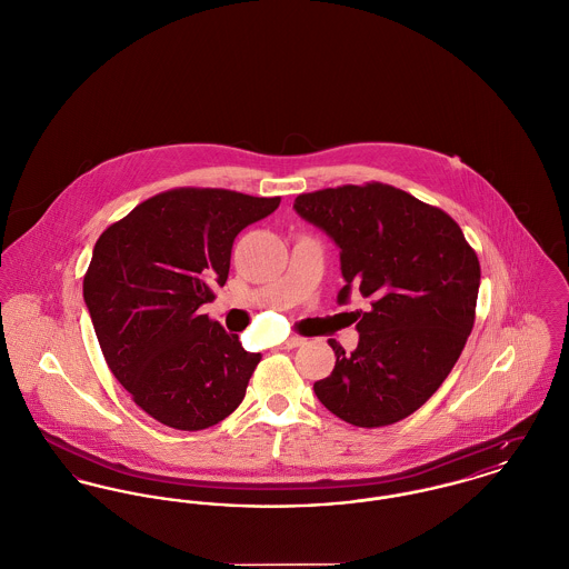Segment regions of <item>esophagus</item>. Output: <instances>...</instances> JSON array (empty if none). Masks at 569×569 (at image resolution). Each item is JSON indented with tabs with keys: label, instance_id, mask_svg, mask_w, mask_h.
Segmentation results:
<instances>
[{
	"label": "esophagus",
	"instance_id": "esophagus-1",
	"mask_svg": "<svg viewBox=\"0 0 569 569\" xmlns=\"http://www.w3.org/2000/svg\"><path fill=\"white\" fill-rule=\"evenodd\" d=\"M302 343H305V337L292 335V337H288V339L283 341V348H286V350H292V348H299Z\"/></svg>",
	"mask_w": 569,
	"mask_h": 569
}]
</instances>
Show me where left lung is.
<instances>
[{
  "label": "left lung",
  "instance_id": "1",
  "mask_svg": "<svg viewBox=\"0 0 569 569\" xmlns=\"http://www.w3.org/2000/svg\"><path fill=\"white\" fill-rule=\"evenodd\" d=\"M341 249V274L368 299L359 346L331 339V376L313 391L335 417L385 428L419 410L460 359L475 325L481 268L460 226L438 206L385 182L341 184L295 200Z\"/></svg>",
  "mask_w": 569,
  "mask_h": 569
}]
</instances>
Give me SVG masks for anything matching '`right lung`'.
Returning <instances> with one entry per match:
<instances>
[{
	"instance_id": "obj_1",
	"label": "right lung",
	"mask_w": 569,
	"mask_h": 569,
	"mask_svg": "<svg viewBox=\"0 0 569 569\" xmlns=\"http://www.w3.org/2000/svg\"><path fill=\"white\" fill-rule=\"evenodd\" d=\"M279 201L180 187L141 201L99 236L83 299L111 373L159 423L206 430L244 398L262 357L198 309L226 286L238 232Z\"/></svg>"
}]
</instances>
